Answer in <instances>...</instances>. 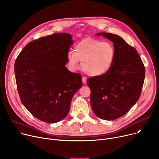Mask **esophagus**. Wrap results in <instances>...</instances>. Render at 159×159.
<instances>
[{
    "instance_id": "1",
    "label": "esophagus",
    "mask_w": 159,
    "mask_h": 159,
    "mask_svg": "<svg viewBox=\"0 0 159 159\" xmlns=\"http://www.w3.org/2000/svg\"><path fill=\"white\" fill-rule=\"evenodd\" d=\"M82 82H83V84H86V80H87V79H86V77H82Z\"/></svg>"
}]
</instances>
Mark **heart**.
<instances>
[{
	"label": "heart",
	"instance_id": "1",
	"mask_svg": "<svg viewBox=\"0 0 159 159\" xmlns=\"http://www.w3.org/2000/svg\"><path fill=\"white\" fill-rule=\"evenodd\" d=\"M74 51H69L67 55L68 64L71 70L80 67L92 77H101L107 74L111 69L116 51L110 41L86 38L75 46Z\"/></svg>",
	"mask_w": 159,
	"mask_h": 159
}]
</instances>
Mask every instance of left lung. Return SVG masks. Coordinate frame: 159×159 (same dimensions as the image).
Segmentation results:
<instances>
[{"mask_svg": "<svg viewBox=\"0 0 159 159\" xmlns=\"http://www.w3.org/2000/svg\"><path fill=\"white\" fill-rule=\"evenodd\" d=\"M113 43L116 54L110 70L101 77L87 79L90 105L94 114L105 120H114L127 113L139 100L146 70L136 50L120 36L101 32Z\"/></svg>", "mask_w": 159, "mask_h": 159, "instance_id": "left-lung-1", "label": "left lung"}]
</instances>
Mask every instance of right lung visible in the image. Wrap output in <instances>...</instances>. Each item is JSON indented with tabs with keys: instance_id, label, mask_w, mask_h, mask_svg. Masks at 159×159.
Returning <instances> with one entry per match:
<instances>
[{
	"instance_id": "add662e5",
	"label": "right lung",
	"mask_w": 159,
	"mask_h": 159,
	"mask_svg": "<svg viewBox=\"0 0 159 159\" xmlns=\"http://www.w3.org/2000/svg\"><path fill=\"white\" fill-rule=\"evenodd\" d=\"M72 44L71 34H54L31 41L16 58L14 70L20 101L42 121L63 120L74 94L82 86L81 75L65 66Z\"/></svg>"
}]
</instances>
